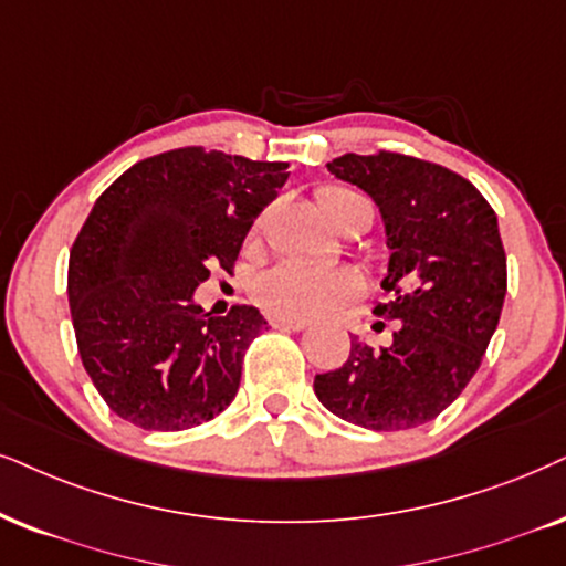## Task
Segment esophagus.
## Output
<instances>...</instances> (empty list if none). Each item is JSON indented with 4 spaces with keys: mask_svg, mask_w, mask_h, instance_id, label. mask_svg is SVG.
Listing matches in <instances>:
<instances>
[{
    "mask_svg": "<svg viewBox=\"0 0 566 566\" xmlns=\"http://www.w3.org/2000/svg\"><path fill=\"white\" fill-rule=\"evenodd\" d=\"M269 324L274 328H284V332H303L307 328V321L303 318H282V316H271Z\"/></svg>",
    "mask_w": 566,
    "mask_h": 566,
    "instance_id": "1",
    "label": "esophagus"
}]
</instances>
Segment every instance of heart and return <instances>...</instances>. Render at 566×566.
Wrapping results in <instances>:
<instances>
[{
	"label": "heart",
	"mask_w": 566,
	"mask_h": 566,
	"mask_svg": "<svg viewBox=\"0 0 566 566\" xmlns=\"http://www.w3.org/2000/svg\"><path fill=\"white\" fill-rule=\"evenodd\" d=\"M357 198V192L328 185L316 192L321 211L332 219L336 206ZM266 224V213L253 221V234H259ZM360 292V282L353 271L311 266V263L284 261L279 266L263 271L255 279L253 295L263 311L282 318H321L345 305Z\"/></svg>",
	"instance_id": "heart-1"
}]
</instances>
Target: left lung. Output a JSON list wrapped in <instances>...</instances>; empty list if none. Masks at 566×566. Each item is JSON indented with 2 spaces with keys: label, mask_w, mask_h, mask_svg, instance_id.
Masks as SVG:
<instances>
[{
  "label": "left lung",
  "mask_w": 566,
  "mask_h": 566,
  "mask_svg": "<svg viewBox=\"0 0 566 566\" xmlns=\"http://www.w3.org/2000/svg\"><path fill=\"white\" fill-rule=\"evenodd\" d=\"M376 200L391 250L378 316L391 345L353 336L345 366L318 374L328 412L370 431H407L441 415L481 368L502 316L506 253L496 213L473 182L441 164L376 151L326 164Z\"/></svg>",
  "instance_id": "obj_1"
}]
</instances>
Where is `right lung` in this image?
I'll use <instances>...</instances> for the list:
<instances>
[{"label": "right lung", "instance_id": "1", "mask_svg": "<svg viewBox=\"0 0 566 566\" xmlns=\"http://www.w3.org/2000/svg\"><path fill=\"white\" fill-rule=\"evenodd\" d=\"M287 167L175 148L133 164L93 203L70 250V313L83 368L127 423L185 431L238 395L266 318L250 305L211 316L192 292L213 266L232 271Z\"/></svg>", "mask_w": 566, "mask_h": 566}]
</instances>
